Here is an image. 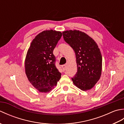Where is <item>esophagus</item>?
Wrapping results in <instances>:
<instances>
[{
	"mask_svg": "<svg viewBox=\"0 0 124 124\" xmlns=\"http://www.w3.org/2000/svg\"><path fill=\"white\" fill-rule=\"evenodd\" d=\"M62 68L63 70V71H65V70H66L67 67H66V65H65V64H64V65H62Z\"/></svg>",
	"mask_w": 124,
	"mask_h": 124,
	"instance_id": "1",
	"label": "esophagus"
}]
</instances>
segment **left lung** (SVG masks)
<instances>
[{"label": "left lung", "instance_id": "1", "mask_svg": "<svg viewBox=\"0 0 124 124\" xmlns=\"http://www.w3.org/2000/svg\"><path fill=\"white\" fill-rule=\"evenodd\" d=\"M62 33L76 54L77 72L72 78L73 83L81 90H89L101 76L102 57L99 47L91 37L80 31L67 30Z\"/></svg>", "mask_w": 124, "mask_h": 124}]
</instances>
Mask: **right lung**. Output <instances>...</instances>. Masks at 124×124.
I'll use <instances>...</instances> for the list:
<instances>
[{
	"instance_id": "right-lung-1",
	"label": "right lung",
	"mask_w": 124,
	"mask_h": 124,
	"mask_svg": "<svg viewBox=\"0 0 124 124\" xmlns=\"http://www.w3.org/2000/svg\"><path fill=\"white\" fill-rule=\"evenodd\" d=\"M62 36L60 31H44L35 37L28 50L25 74L32 85L41 93L51 91L61 78L53 52Z\"/></svg>"
}]
</instances>
